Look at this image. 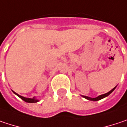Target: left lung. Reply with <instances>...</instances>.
Returning <instances> with one entry per match:
<instances>
[{"label": "left lung", "instance_id": "8db88e82", "mask_svg": "<svg viewBox=\"0 0 127 127\" xmlns=\"http://www.w3.org/2000/svg\"><path fill=\"white\" fill-rule=\"evenodd\" d=\"M116 87H114L113 89H111V90H110V92H108V93H105V94H104V95H101L98 96V97H97L92 98V97H87V96H82V97H83L86 98L87 99H89V100H92V101H97V100H99V99H103V98L108 97L110 94H111V93L114 91V89H116Z\"/></svg>", "mask_w": 127, "mask_h": 127}]
</instances>
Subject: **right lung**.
Listing matches in <instances>:
<instances>
[{
  "mask_svg": "<svg viewBox=\"0 0 127 127\" xmlns=\"http://www.w3.org/2000/svg\"><path fill=\"white\" fill-rule=\"evenodd\" d=\"M13 92L15 94V95H17L19 97H20L22 100H24L25 102H30V103H35V102H38L39 100L38 99H37L35 97H33V98H27V97H22V96H20V95H19L18 94H17L16 92H14V91H13Z\"/></svg>",
  "mask_w": 127,
  "mask_h": 127,
  "instance_id": "obj_1",
  "label": "right lung"
}]
</instances>
